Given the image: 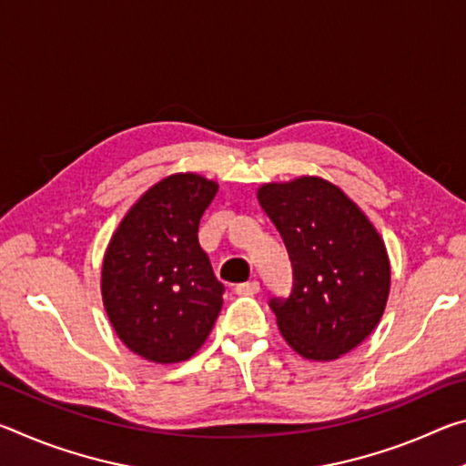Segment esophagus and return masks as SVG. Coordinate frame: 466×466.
<instances>
[{"mask_svg": "<svg viewBox=\"0 0 466 466\" xmlns=\"http://www.w3.org/2000/svg\"><path fill=\"white\" fill-rule=\"evenodd\" d=\"M234 291L238 296H255L261 291V286H258V281H247V283H238V286L234 288Z\"/></svg>", "mask_w": 466, "mask_h": 466, "instance_id": "34e87169", "label": "esophagus"}]
</instances>
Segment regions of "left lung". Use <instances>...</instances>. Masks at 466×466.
I'll use <instances>...</instances> for the list:
<instances>
[{"label": "left lung", "mask_w": 466, "mask_h": 466, "mask_svg": "<svg viewBox=\"0 0 466 466\" xmlns=\"http://www.w3.org/2000/svg\"><path fill=\"white\" fill-rule=\"evenodd\" d=\"M257 197L281 234L294 271L289 296L269 299L281 335L306 360H337L382 319L390 263L380 234L325 178L269 183Z\"/></svg>", "instance_id": "obj_1"}]
</instances>
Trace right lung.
Instances as JSON below:
<instances>
[{"label":"right lung","instance_id":"1","mask_svg":"<svg viewBox=\"0 0 466 466\" xmlns=\"http://www.w3.org/2000/svg\"><path fill=\"white\" fill-rule=\"evenodd\" d=\"M218 183L193 172L167 177L139 197L108 242L102 302L133 353L177 364L205 343L224 286L199 247V222Z\"/></svg>","mask_w":466,"mask_h":466}]
</instances>
